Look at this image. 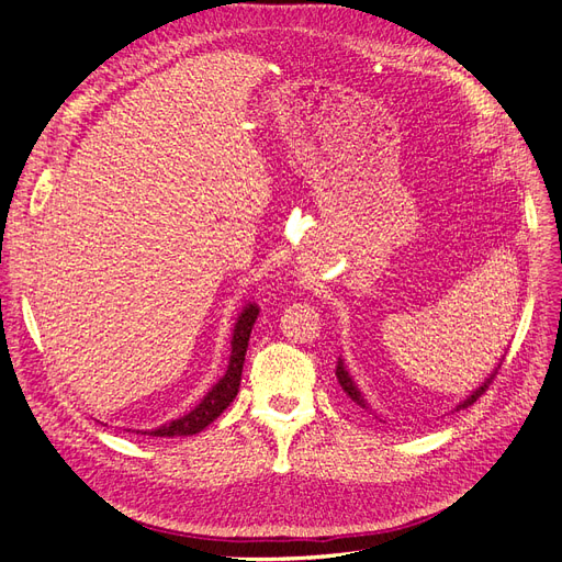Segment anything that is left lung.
<instances>
[{
  "mask_svg": "<svg viewBox=\"0 0 562 562\" xmlns=\"http://www.w3.org/2000/svg\"><path fill=\"white\" fill-rule=\"evenodd\" d=\"M499 368H502V359H499L497 368L492 370L490 375L485 378V382H483V384L475 386V389L471 391V394H469L464 401H459V403L454 405V411H464V407H469V405H473V403H475V398L483 396V394H485V389L492 384V380H495V375H497V372H499ZM335 375H337V382H339V386L345 389V394H347V396H349V398H351L356 405H359V407H363V411H368V413L375 415V411H372L370 403H368V401H366V396L361 394L359 384H356V382H353V378L349 375V370H347V366H345V361H342V356H339V359H337V366H335ZM375 417H378V415H375ZM380 422H382V419H380Z\"/></svg>",
  "mask_w": 562,
  "mask_h": 562,
  "instance_id": "obj_1",
  "label": "left lung"
}]
</instances>
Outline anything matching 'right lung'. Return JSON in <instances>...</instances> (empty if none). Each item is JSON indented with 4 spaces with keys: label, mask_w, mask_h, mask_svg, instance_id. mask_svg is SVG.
Segmentation results:
<instances>
[{
    "label": "right lung",
    "mask_w": 562,
    "mask_h": 562,
    "mask_svg": "<svg viewBox=\"0 0 562 562\" xmlns=\"http://www.w3.org/2000/svg\"><path fill=\"white\" fill-rule=\"evenodd\" d=\"M258 314H260V307L255 302H248L241 310L239 318H236V323H234V330H232V353H229L227 372L213 384V389L201 398V403L194 407V411H190L178 419L166 422L157 429H145V431H135V434L166 436V438L194 436V434L206 429L209 424L215 422L220 415H223L225 407L236 398V394H239L248 339H250V330L255 326V321H258Z\"/></svg>",
    "instance_id": "add662e5"
}]
</instances>
